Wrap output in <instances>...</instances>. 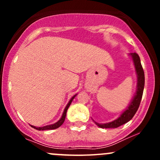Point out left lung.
<instances>
[{
	"label": "left lung",
	"instance_id": "obj_1",
	"mask_svg": "<svg viewBox=\"0 0 160 160\" xmlns=\"http://www.w3.org/2000/svg\"><path fill=\"white\" fill-rule=\"evenodd\" d=\"M135 64V71H136L137 76H138V86H137V92L134 97L133 100L132 101L131 104L127 108V109L123 113L118 119L116 120H113V122H108V123L100 124L98 122H95V123L100 128H117L119 126H122L126 122L131 120L135 114L138 109L139 105H140L141 98H142L143 91H144V72L143 69L142 65L141 64L140 57L137 53H130Z\"/></svg>",
	"mask_w": 160,
	"mask_h": 160
}]
</instances>
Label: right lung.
<instances>
[{
    "label": "right lung",
    "instance_id": "add662e5",
    "mask_svg": "<svg viewBox=\"0 0 160 160\" xmlns=\"http://www.w3.org/2000/svg\"><path fill=\"white\" fill-rule=\"evenodd\" d=\"M75 96H76V95H74V96H73L72 98H71V100L69 101L68 104H67V106H66L65 109L64 110V113H63V114H62V118L60 119V120H58V122H56V123H54V124H52V125H49V126H43V127H35V126H32V128H35V129H37V130H39V131H40V130H50V129H55V128H57L59 127V126H61L63 124L64 121H65V120L66 113H67V111H68V109L70 104H71V102H72L73 99L74 98Z\"/></svg>",
    "mask_w": 160,
    "mask_h": 160
}]
</instances>
